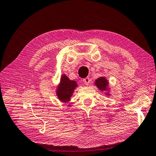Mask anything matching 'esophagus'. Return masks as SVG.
<instances>
[{"mask_svg":"<svg viewBox=\"0 0 156 156\" xmlns=\"http://www.w3.org/2000/svg\"><path fill=\"white\" fill-rule=\"evenodd\" d=\"M83 83L84 84H86V85H88V84H89V83H90V79H89V78H85L83 79Z\"/></svg>","mask_w":156,"mask_h":156,"instance_id":"34e87169","label":"esophagus"}]
</instances>
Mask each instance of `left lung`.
<instances>
[{"instance_id":"1","label":"left lung","mask_w":156,"mask_h":156,"mask_svg":"<svg viewBox=\"0 0 156 156\" xmlns=\"http://www.w3.org/2000/svg\"><path fill=\"white\" fill-rule=\"evenodd\" d=\"M95 85L98 88L100 91H107L109 89L108 88V85H109V83L108 80L105 77H100L96 80L95 82ZM107 96H109V94H107Z\"/></svg>"}]
</instances>
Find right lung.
Instances as JSON below:
<instances>
[{"instance_id": "add662e5", "label": "right lung", "mask_w": 156, "mask_h": 156, "mask_svg": "<svg viewBox=\"0 0 156 156\" xmlns=\"http://www.w3.org/2000/svg\"><path fill=\"white\" fill-rule=\"evenodd\" d=\"M77 86L76 81L70 80L67 76L62 75L60 84L56 90V94L58 99L61 102H68Z\"/></svg>"}]
</instances>
